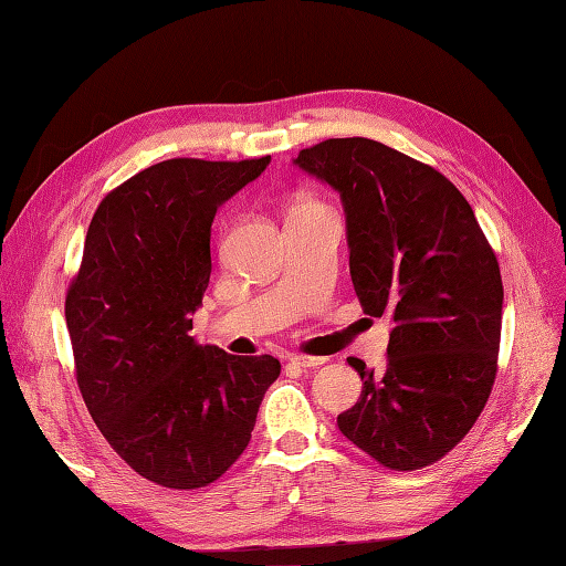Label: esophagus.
Listing matches in <instances>:
<instances>
[{"label": "esophagus", "instance_id": "obj_1", "mask_svg": "<svg viewBox=\"0 0 566 566\" xmlns=\"http://www.w3.org/2000/svg\"><path fill=\"white\" fill-rule=\"evenodd\" d=\"M290 363L294 367H302V369H316L321 365H326V357H311V355H292Z\"/></svg>", "mask_w": 566, "mask_h": 566}]
</instances>
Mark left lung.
Masks as SVG:
<instances>
[{"label":"left lung","mask_w":566,"mask_h":566,"mask_svg":"<svg viewBox=\"0 0 566 566\" xmlns=\"http://www.w3.org/2000/svg\"><path fill=\"white\" fill-rule=\"evenodd\" d=\"M294 165L340 195L359 304L394 321L379 371L347 359L363 394L338 428L389 469L438 462L472 430L496 379L494 250L448 177L384 143L328 138Z\"/></svg>","instance_id":"obj_1"}]
</instances>
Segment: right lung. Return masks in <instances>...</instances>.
<instances>
[{
    "label": "right lung",
    "instance_id": "1",
    "mask_svg": "<svg viewBox=\"0 0 566 566\" xmlns=\"http://www.w3.org/2000/svg\"><path fill=\"white\" fill-rule=\"evenodd\" d=\"M240 163L175 158L102 199L65 298L77 387L94 423L148 482L199 489L250 442L272 355L238 357L191 338L211 276L216 209L258 179Z\"/></svg>",
    "mask_w": 566,
    "mask_h": 566
}]
</instances>
